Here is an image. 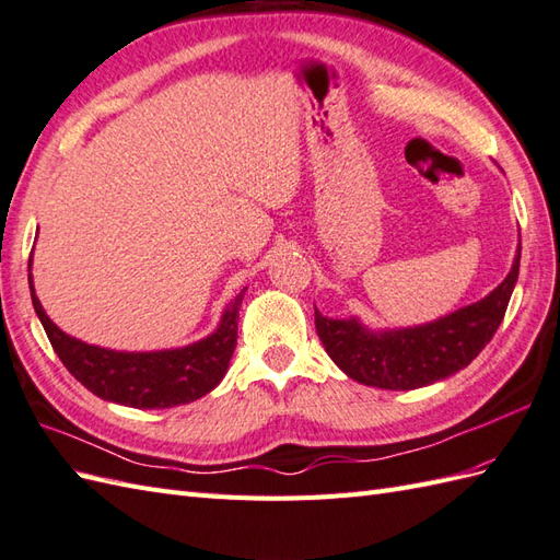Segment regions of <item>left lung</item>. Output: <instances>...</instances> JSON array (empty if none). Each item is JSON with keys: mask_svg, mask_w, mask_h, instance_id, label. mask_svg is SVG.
<instances>
[{"mask_svg": "<svg viewBox=\"0 0 560 560\" xmlns=\"http://www.w3.org/2000/svg\"><path fill=\"white\" fill-rule=\"evenodd\" d=\"M517 268L521 244L497 290L438 320L373 330L357 316L327 318L316 308V330L327 357L357 383L401 392L425 387L463 371L489 345L506 313Z\"/></svg>", "mask_w": 560, "mask_h": 560, "instance_id": "left-lung-1", "label": "left lung"}]
</instances>
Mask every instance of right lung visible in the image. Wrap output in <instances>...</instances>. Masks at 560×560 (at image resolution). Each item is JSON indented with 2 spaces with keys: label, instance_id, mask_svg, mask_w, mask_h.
Listing matches in <instances>:
<instances>
[{
  "label": "right lung",
  "instance_id": "right-lung-1",
  "mask_svg": "<svg viewBox=\"0 0 560 560\" xmlns=\"http://www.w3.org/2000/svg\"><path fill=\"white\" fill-rule=\"evenodd\" d=\"M31 266L33 306L54 351L68 373L100 399L132 408H173L201 399L228 373L237 347V318L247 288L225 306L215 330L199 342L161 351H116L66 335L47 316L33 288Z\"/></svg>",
  "mask_w": 560,
  "mask_h": 560
}]
</instances>
